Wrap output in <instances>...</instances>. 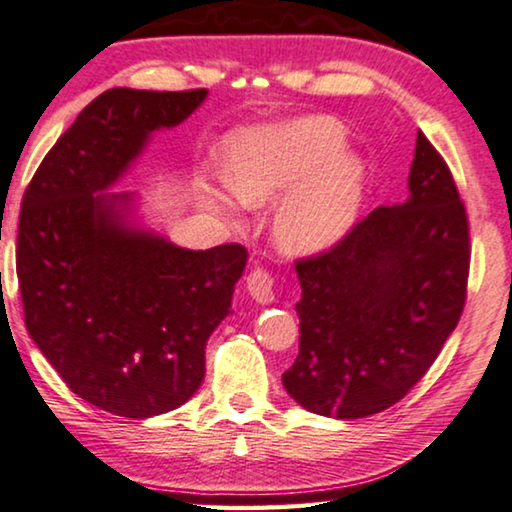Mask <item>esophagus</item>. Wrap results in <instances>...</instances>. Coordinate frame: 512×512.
I'll return each instance as SVG.
<instances>
[{"mask_svg": "<svg viewBox=\"0 0 512 512\" xmlns=\"http://www.w3.org/2000/svg\"><path fill=\"white\" fill-rule=\"evenodd\" d=\"M246 290L257 304H271L273 301V278L264 269H255L248 273Z\"/></svg>", "mask_w": 512, "mask_h": 512, "instance_id": "esophagus-1", "label": "esophagus"}]
</instances>
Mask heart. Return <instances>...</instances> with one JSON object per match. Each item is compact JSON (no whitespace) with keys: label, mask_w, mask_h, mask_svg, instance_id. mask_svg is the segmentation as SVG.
I'll return each instance as SVG.
<instances>
[{"label":"heart","mask_w":512,"mask_h":512,"mask_svg":"<svg viewBox=\"0 0 512 512\" xmlns=\"http://www.w3.org/2000/svg\"><path fill=\"white\" fill-rule=\"evenodd\" d=\"M345 129L329 115H299L239 132L229 143L227 178L208 176L201 199L234 215L241 204L278 199L276 239L287 253L311 255L350 232L366 194V162L345 148Z\"/></svg>","instance_id":"1"}]
</instances>
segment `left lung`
Instances as JSON below:
<instances>
[{"instance_id": "left-lung-1", "label": "left lung", "mask_w": 512, "mask_h": 512, "mask_svg": "<svg viewBox=\"0 0 512 512\" xmlns=\"http://www.w3.org/2000/svg\"><path fill=\"white\" fill-rule=\"evenodd\" d=\"M408 192L325 255L297 262L299 355L283 385L311 413L357 420L390 408L457 327L469 222L450 169L422 132Z\"/></svg>"}]
</instances>
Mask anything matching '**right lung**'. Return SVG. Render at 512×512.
Wrapping results in <instances>:
<instances>
[{
  "label": "right lung",
  "mask_w": 512,
  "mask_h": 512,
  "mask_svg": "<svg viewBox=\"0 0 512 512\" xmlns=\"http://www.w3.org/2000/svg\"><path fill=\"white\" fill-rule=\"evenodd\" d=\"M208 90L113 88L78 113L25 190L18 283L25 327L69 390L120 417L169 413L204 380L206 341L232 313L248 253L190 250L143 220L136 192H109L160 129Z\"/></svg>",
  "instance_id": "obj_1"
}]
</instances>
